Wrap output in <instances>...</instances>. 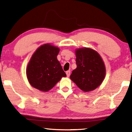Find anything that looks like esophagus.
<instances>
[{
  "instance_id": "34e87169",
  "label": "esophagus",
  "mask_w": 132,
  "mask_h": 132,
  "mask_svg": "<svg viewBox=\"0 0 132 132\" xmlns=\"http://www.w3.org/2000/svg\"><path fill=\"white\" fill-rule=\"evenodd\" d=\"M66 75H67V76H68V77H69V76L70 75V70H68V71H66Z\"/></svg>"
}]
</instances>
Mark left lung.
<instances>
[{
    "instance_id": "left-lung-1",
    "label": "left lung",
    "mask_w": 132,
    "mask_h": 132,
    "mask_svg": "<svg viewBox=\"0 0 132 132\" xmlns=\"http://www.w3.org/2000/svg\"><path fill=\"white\" fill-rule=\"evenodd\" d=\"M77 68L73 70L70 79L81 90L87 92L100 85L105 77L106 68L99 54L90 48L76 49Z\"/></svg>"
}]
</instances>
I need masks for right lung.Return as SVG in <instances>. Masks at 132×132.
<instances>
[{
	"label": "right lung",
	"instance_id": "right-lung-1",
	"mask_svg": "<svg viewBox=\"0 0 132 132\" xmlns=\"http://www.w3.org/2000/svg\"><path fill=\"white\" fill-rule=\"evenodd\" d=\"M59 48L45 44L32 55L26 69L29 82L33 87L47 92L66 75L58 61Z\"/></svg>",
	"mask_w": 132,
	"mask_h": 132
}]
</instances>
